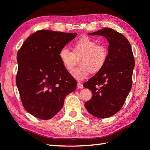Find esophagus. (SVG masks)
I'll list each match as a JSON object with an SVG mask.
<instances>
[{"label": "esophagus", "instance_id": "esophagus-1", "mask_svg": "<svg viewBox=\"0 0 150 150\" xmlns=\"http://www.w3.org/2000/svg\"><path fill=\"white\" fill-rule=\"evenodd\" d=\"M77 87L79 88H83V84L81 83H80V82H78L77 83Z\"/></svg>", "mask_w": 150, "mask_h": 150}]
</instances>
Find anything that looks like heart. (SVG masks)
I'll return each instance as SVG.
<instances>
[{
  "mask_svg": "<svg viewBox=\"0 0 150 150\" xmlns=\"http://www.w3.org/2000/svg\"><path fill=\"white\" fill-rule=\"evenodd\" d=\"M59 58L67 71H71L79 59L80 66L72 71V75L82 81L92 73L100 71L108 58V49L105 45L97 44L94 39L84 36L75 41L72 51L66 47L59 52Z\"/></svg>",
  "mask_w": 150,
  "mask_h": 150,
  "instance_id": "b5f03b06",
  "label": "heart"
}]
</instances>
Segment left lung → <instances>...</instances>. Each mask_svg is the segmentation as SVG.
<instances>
[{"instance_id":"obj_1","label":"left lung","mask_w":150,"mask_h":150,"mask_svg":"<svg viewBox=\"0 0 150 150\" xmlns=\"http://www.w3.org/2000/svg\"><path fill=\"white\" fill-rule=\"evenodd\" d=\"M89 35H102L110 45L105 66L83 84L92 94L84 106L94 117L108 118L121 110L132 88L134 58L129 40L114 29L105 28Z\"/></svg>"}]
</instances>
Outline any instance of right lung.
Listing matches in <instances>:
<instances>
[{
  "label": "right lung",
  "mask_w": 150,
  "mask_h": 150,
  "mask_svg": "<svg viewBox=\"0 0 150 150\" xmlns=\"http://www.w3.org/2000/svg\"><path fill=\"white\" fill-rule=\"evenodd\" d=\"M77 33L39 30L27 39L17 54L16 83L24 108L37 118H52L64 105L77 81L65 69L59 52Z\"/></svg>",
  "instance_id": "obj_1"
}]
</instances>
